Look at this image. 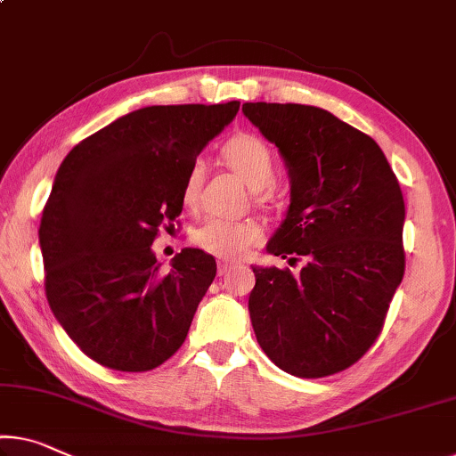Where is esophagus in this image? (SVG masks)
<instances>
[{
    "instance_id": "obj_1",
    "label": "esophagus",
    "mask_w": 456,
    "mask_h": 456,
    "mask_svg": "<svg viewBox=\"0 0 456 456\" xmlns=\"http://www.w3.org/2000/svg\"><path fill=\"white\" fill-rule=\"evenodd\" d=\"M232 269V263H228V261H220L218 263V275L222 277V275H226V273Z\"/></svg>"
}]
</instances>
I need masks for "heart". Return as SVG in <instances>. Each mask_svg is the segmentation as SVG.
I'll use <instances>...</instances> for the list:
<instances>
[{"label":"heart","instance_id":"heart-1","mask_svg":"<svg viewBox=\"0 0 456 456\" xmlns=\"http://www.w3.org/2000/svg\"><path fill=\"white\" fill-rule=\"evenodd\" d=\"M224 159L232 169L247 181L250 189L261 191L275 181V157L269 144L255 134H238L224 146ZM201 181H204V163L195 160L189 167L183 181L181 200L187 208L198 204ZM261 228L248 220L208 218L193 230V242L201 250L220 258H240L244 252L261 240Z\"/></svg>","mask_w":456,"mask_h":456}]
</instances>
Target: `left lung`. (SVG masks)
<instances>
[{
    "label": "left lung",
    "instance_id": "1",
    "mask_svg": "<svg viewBox=\"0 0 456 456\" xmlns=\"http://www.w3.org/2000/svg\"><path fill=\"white\" fill-rule=\"evenodd\" d=\"M244 116L281 152L291 204L267 244L289 269L252 267L250 322L285 373L318 379L354 365L381 334L405 269V206L373 138L301 103H244Z\"/></svg>",
    "mask_w": 456,
    "mask_h": 456
}]
</instances>
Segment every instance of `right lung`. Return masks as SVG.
I'll return each mask as SVG.
<instances>
[{
  "instance_id": "1",
  "label": "right lung",
  "mask_w": 456,
  "mask_h": 456,
  "mask_svg": "<svg viewBox=\"0 0 456 456\" xmlns=\"http://www.w3.org/2000/svg\"><path fill=\"white\" fill-rule=\"evenodd\" d=\"M240 102L149 106L81 140L62 160L42 209L48 305L100 365L140 373L185 342L216 258L175 255L163 273L151 244L183 209V181Z\"/></svg>"
}]
</instances>
